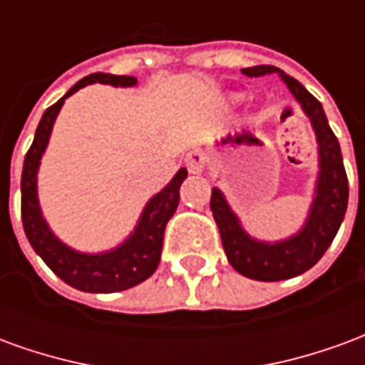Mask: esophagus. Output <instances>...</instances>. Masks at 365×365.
<instances>
[{
    "instance_id": "esophagus-1",
    "label": "esophagus",
    "mask_w": 365,
    "mask_h": 365,
    "mask_svg": "<svg viewBox=\"0 0 365 365\" xmlns=\"http://www.w3.org/2000/svg\"><path fill=\"white\" fill-rule=\"evenodd\" d=\"M203 168H205V158L199 152H191L190 156H187V170H190L191 174H201Z\"/></svg>"
}]
</instances>
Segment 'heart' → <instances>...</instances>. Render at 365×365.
Here are the masks:
<instances>
[{"label": "heart", "mask_w": 365, "mask_h": 365, "mask_svg": "<svg viewBox=\"0 0 365 365\" xmlns=\"http://www.w3.org/2000/svg\"><path fill=\"white\" fill-rule=\"evenodd\" d=\"M235 99H238V96H232V101H235Z\"/></svg>", "instance_id": "1"}]
</instances>
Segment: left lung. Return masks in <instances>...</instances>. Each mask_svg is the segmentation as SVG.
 <instances>
[{
  "label": "left lung",
  "instance_id": "obj_1",
  "mask_svg": "<svg viewBox=\"0 0 365 365\" xmlns=\"http://www.w3.org/2000/svg\"><path fill=\"white\" fill-rule=\"evenodd\" d=\"M248 78L279 74L283 82L297 99L301 109L311 119L319 143V178L314 197L303 229L297 235L279 242H262L252 238L232 213L227 199L215 187L211 193V211L221 232L222 248L230 266L238 274L258 282H282L311 269L327 252L344 221L348 207V178L338 138L332 133L321 101L275 66L242 68Z\"/></svg>",
  "mask_w": 365,
  "mask_h": 365
}]
</instances>
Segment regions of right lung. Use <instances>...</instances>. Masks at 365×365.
Listing matches in <instances>:
<instances>
[{
  "mask_svg": "<svg viewBox=\"0 0 365 365\" xmlns=\"http://www.w3.org/2000/svg\"><path fill=\"white\" fill-rule=\"evenodd\" d=\"M96 82L109 83L115 88H119V86L130 88L136 83V78L135 76L101 74V72L90 74L44 111L43 119L36 127L35 140L31 144L27 156H25V164H23L21 217H23V229H25V235H27L33 250L43 258L44 264L58 275L62 282L72 285L76 289L86 291V293H115V291L135 287L144 279H148L158 268L164 230H166L168 221L172 219V215L178 209L180 185L187 178V170L182 168L172 178V182L146 203L130 237L109 252H76L54 237L44 221L43 211L38 205L36 172H38L41 158L46 150L48 138H51L54 120L64 105V99L86 88L88 83Z\"/></svg>",
  "mask_w": 365,
  "mask_h": 365,
  "instance_id": "1",
  "label": "right lung"
}]
</instances>
